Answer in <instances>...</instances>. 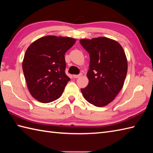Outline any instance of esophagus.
<instances>
[{
	"label": "esophagus",
	"mask_w": 153,
	"mask_h": 153,
	"mask_svg": "<svg viewBox=\"0 0 153 153\" xmlns=\"http://www.w3.org/2000/svg\"><path fill=\"white\" fill-rule=\"evenodd\" d=\"M82 74H78V75H74L73 76V77H74V78H79V77H80L81 76H82Z\"/></svg>",
	"instance_id": "34e87169"
}]
</instances>
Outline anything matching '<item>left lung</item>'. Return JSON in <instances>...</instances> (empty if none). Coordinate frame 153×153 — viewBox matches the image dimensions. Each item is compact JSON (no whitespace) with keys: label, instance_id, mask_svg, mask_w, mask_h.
Listing matches in <instances>:
<instances>
[{"label":"left lung","instance_id":"8db88e82","mask_svg":"<svg viewBox=\"0 0 153 153\" xmlns=\"http://www.w3.org/2000/svg\"><path fill=\"white\" fill-rule=\"evenodd\" d=\"M88 52L89 83L81 89L84 98L97 107L106 106L122 89L128 71V62L123 48L118 42L107 37L79 41Z\"/></svg>","mask_w":153,"mask_h":153}]
</instances>
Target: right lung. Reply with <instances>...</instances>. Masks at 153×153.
Returning <instances> with one entry per match:
<instances>
[{
	"label": "right lung",
	"instance_id": "right-lung-1",
	"mask_svg": "<svg viewBox=\"0 0 153 153\" xmlns=\"http://www.w3.org/2000/svg\"><path fill=\"white\" fill-rule=\"evenodd\" d=\"M75 39L46 36L34 41L25 52L22 68L32 97L43 103L60 98L70 80L65 73L64 54Z\"/></svg>",
	"mask_w": 153,
	"mask_h": 153
}]
</instances>
